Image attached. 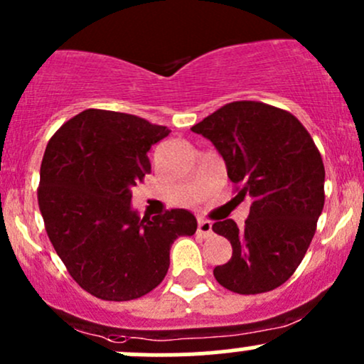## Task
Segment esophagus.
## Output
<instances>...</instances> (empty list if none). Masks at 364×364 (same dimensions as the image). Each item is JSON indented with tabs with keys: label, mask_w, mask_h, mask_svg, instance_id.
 <instances>
[{
	"label": "esophagus",
	"mask_w": 364,
	"mask_h": 364,
	"mask_svg": "<svg viewBox=\"0 0 364 364\" xmlns=\"http://www.w3.org/2000/svg\"><path fill=\"white\" fill-rule=\"evenodd\" d=\"M197 233L203 238H209L213 235V223L205 221V219H198V226H197Z\"/></svg>",
	"instance_id": "34e87169"
}]
</instances>
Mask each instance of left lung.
Here are the masks:
<instances>
[{"mask_svg": "<svg viewBox=\"0 0 364 364\" xmlns=\"http://www.w3.org/2000/svg\"><path fill=\"white\" fill-rule=\"evenodd\" d=\"M191 131L210 139L225 159L235 198H252L245 226L215 221L231 259L214 267L219 285L242 295L283 285L297 269L325 203L321 154L295 115L262 102L226 103Z\"/></svg>", "mask_w": 364, "mask_h": 364, "instance_id": "left-lung-1", "label": "left lung"}]
</instances>
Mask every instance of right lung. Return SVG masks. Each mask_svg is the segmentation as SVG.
<instances>
[{
    "label": "right lung",
    "mask_w": 364,
    "mask_h": 364,
    "mask_svg": "<svg viewBox=\"0 0 364 364\" xmlns=\"http://www.w3.org/2000/svg\"><path fill=\"white\" fill-rule=\"evenodd\" d=\"M171 131L131 114L87 109L48 141L38 202L46 233L79 287L103 301L151 292L174 240L197 231L185 209L139 218L131 188L150 173L149 150Z\"/></svg>",
    "instance_id": "right-lung-1"
}]
</instances>
